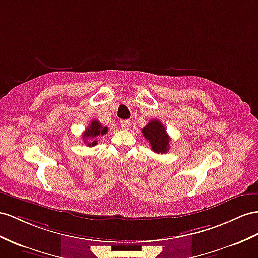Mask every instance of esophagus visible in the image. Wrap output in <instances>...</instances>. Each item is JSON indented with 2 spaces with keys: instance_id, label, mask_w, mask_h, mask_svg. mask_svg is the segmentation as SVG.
I'll list each match as a JSON object with an SVG mask.
<instances>
[{
  "instance_id": "esophagus-1",
  "label": "esophagus",
  "mask_w": 258,
  "mask_h": 258,
  "mask_svg": "<svg viewBox=\"0 0 258 258\" xmlns=\"http://www.w3.org/2000/svg\"><path fill=\"white\" fill-rule=\"evenodd\" d=\"M120 125H121V127H122V128L126 130V128H128V127H130L131 122H130V120H122V121L120 122Z\"/></svg>"
}]
</instances>
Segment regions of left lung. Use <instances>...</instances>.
I'll list each match as a JSON object with an SVG mask.
<instances>
[{
	"label": "left lung",
	"mask_w": 258,
	"mask_h": 258,
	"mask_svg": "<svg viewBox=\"0 0 258 258\" xmlns=\"http://www.w3.org/2000/svg\"><path fill=\"white\" fill-rule=\"evenodd\" d=\"M143 135L157 154H166L170 148V137L159 120H151L143 130Z\"/></svg>",
	"instance_id": "1"
}]
</instances>
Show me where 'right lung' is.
Listing matches in <instances>:
<instances>
[{"mask_svg":"<svg viewBox=\"0 0 258 258\" xmlns=\"http://www.w3.org/2000/svg\"><path fill=\"white\" fill-rule=\"evenodd\" d=\"M107 132H108V127H103L102 125L99 123V121L92 120L89 124V126L85 130L82 137L84 142L87 143V146H95V145L98 144L97 137L107 134ZM89 139L92 140L91 142H88Z\"/></svg>","mask_w":258,"mask_h":258,"instance_id":"1","label":"right lung"}]
</instances>
